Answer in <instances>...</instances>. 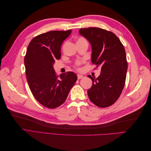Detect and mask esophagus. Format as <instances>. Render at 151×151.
Returning a JSON list of instances; mask_svg holds the SVG:
<instances>
[{
  "instance_id": "esophagus-1",
  "label": "esophagus",
  "mask_w": 151,
  "mask_h": 151,
  "mask_svg": "<svg viewBox=\"0 0 151 151\" xmlns=\"http://www.w3.org/2000/svg\"><path fill=\"white\" fill-rule=\"evenodd\" d=\"M84 76L83 75H81V74H77V78H78V79H81L82 78H83Z\"/></svg>"
}]
</instances>
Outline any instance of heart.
<instances>
[{"instance_id":"heart-1","label":"heart","mask_w":151,"mask_h":151,"mask_svg":"<svg viewBox=\"0 0 151 151\" xmlns=\"http://www.w3.org/2000/svg\"><path fill=\"white\" fill-rule=\"evenodd\" d=\"M80 39H82V38H80Z\"/></svg>"}]
</instances>
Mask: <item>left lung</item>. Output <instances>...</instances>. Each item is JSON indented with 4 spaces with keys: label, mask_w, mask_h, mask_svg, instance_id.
Wrapping results in <instances>:
<instances>
[{
    "label": "left lung",
    "mask_w": 151,
    "mask_h": 151,
    "mask_svg": "<svg viewBox=\"0 0 151 151\" xmlns=\"http://www.w3.org/2000/svg\"><path fill=\"white\" fill-rule=\"evenodd\" d=\"M79 34L91 44V62L101 67L88 94L91 101L101 108L111 106L120 97L124 88L127 62L124 47L112 32L99 28L80 29Z\"/></svg>",
    "instance_id": "1"
}]
</instances>
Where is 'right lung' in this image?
Returning <instances> with one entry per match:
<instances>
[{
	"mask_svg": "<svg viewBox=\"0 0 151 151\" xmlns=\"http://www.w3.org/2000/svg\"><path fill=\"white\" fill-rule=\"evenodd\" d=\"M72 30L51 31L36 36L29 43L24 65L27 81L37 101L48 108H55L65 101L77 79L74 72L57 76L55 60L61 57V46Z\"/></svg>",
	"mask_w": 151,
	"mask_h": 151,
	"instance_id": "right-lung-1",
	"label": "right lung"
}]
</instances>
